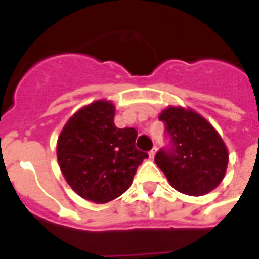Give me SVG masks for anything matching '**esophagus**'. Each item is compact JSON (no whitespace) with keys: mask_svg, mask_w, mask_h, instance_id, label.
<instances>
[{"mask_svg":"<svg viewBox=\"0 0 259 259\" xmlns=\"http://www.w3.org/2000/svg\"><path fill=\"white\" fill-rule=\"evenodd\" d=\"M156 150H157V149H156V148H153L152 150H150V152H149V157H150V158H154V154H156Z\"/></svg>","mask_w":259,"mask_h":259,"instance_id":"1","label":"esophagus"}]
</instances>
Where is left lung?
Instances as JSON below:
<instances>
[{
  "instance_id": "1",
  "label": "left lung",
  "mask_w": 259,
  "mask_h": 259,
  "mask_svg": "<svg viewBox=\"0 0 259 259\" xmlns=\"http://www.w3.org/2000/svg\"><path fill=\"white\" fill-rule=\"evenodd\" d=\"M169 146L160 149L154 161L174 189L189 196H203L224 179L228 149L205 118L184 107H168L160 114Z\"/></svg>"
}]
</instances>
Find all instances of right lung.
I'll use <instances>...</instances> for the list:
<instances>
[{
    "mask_svg": "<svg viewBox=\"0 0 259 259\" xmlns=\"http://www.w3.org/2000/svg\"><path fill=\"white\" fill-rule=\"evenodd\" d=\"M111 102L96 101L70 118L58 139L60 171L75 193L107 203L131 186L148 153L135 148V128H117Z\"/></svg>",
    "mask_w": 259,
    "mask_h": 259,
    "instance_id": "obj_1",
    "label": "right lung"
}]
</instances>
